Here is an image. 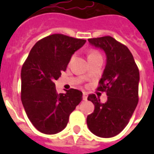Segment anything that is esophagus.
<instances>
[{
  "label": "esophagus",
  "mask_w": 154,
  "mask_h": 154,
  "mask_svg": "<svg viewBox=\"0 0 154 154\" xmlns=\"http://www.w3.org/2000/svg\"><path fill=\"white\" fill-rule=\"evenodd\" d=\"M82 99L84 100H87V94L86 92H83V95H82Z\"/></svg>",
  "instance_id": "34e87169"
}]
</instances>
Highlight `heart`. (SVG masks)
Wrapping results in <instances>:
<instances>
[{
    "label": "heart",
    "instance_id": "heart-1",
    "mask_svg": "<svg viewBox=\"0 0 154 154\" xmlns=\"http://www.w3.org/2000/svg\"><path fill=\"white\" fill-rule=\"evenodd\" d=\"M99 55H100L99 52H97V51L96 50H92V51H91L90 53H89L88 58H90V57H97V56H99Z\"/></svg>",
    "mask_w": 154,
    "mask_h": 154
}]
</instances>
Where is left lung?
<instances>
[{"label":"left lung","mask_w":154,"mask_h":154,"mask_svg":"<svg viewBox=\"0 0 154 154\" xmlns=\"http://www.w3.org/2000/svg\"><path fill=\"white\" fill-rule=\"evenodd\" d=\"M88 41L106 54V65L97 90L105 91L108 97L106 102L100 103L95 94L88 96L95 110L87 116V126L95 135L111 138L125 128L139 102V71L129 48L111 36Z\"/></svg>","instance_id":"1"}]
</instances>
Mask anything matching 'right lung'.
I'll return each mask as SVG.
<instances>
[{
    "label": "right lung",
    "instance_id": "1",
    "mask_svg": "<svg viewBox=\"0 0 154 154\" xmlns=\"http://www.w3.org/2000/svg\"><path fill=\"white\" fill-rule=\"evenodd\" d=\"M86 41L61 34L48 35L34 45L22 66V104L29 119L41 133L62 131L82 100V92L77 89L57 94L54 81L66 71L72 55Z\"/></svg>",
    "mask_w": 154,
    "mask_h": 154
}]
</instances>
